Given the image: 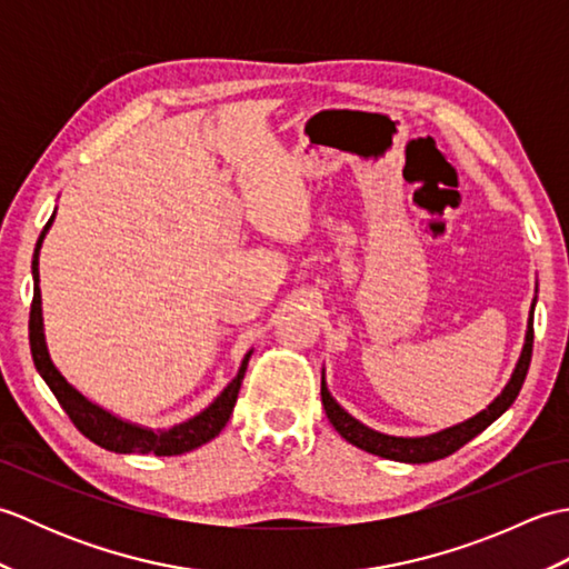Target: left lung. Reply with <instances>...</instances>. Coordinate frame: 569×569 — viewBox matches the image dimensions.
Segmentation results:
<instances>
[{
  "mask_svg": "<svg viewBox=\"0 0 569 569\" xmlns=\"http://www.w3.org/2000/svg\"><path fill=\"white\" fill-rule=\"evenodd\" d=\"M533 310H536V298H533V306H530L528 330H526V342L521 349V357H518V365L511 373L509 383H506L503 391L475 418L459 422V426L445 428L440 432L426 435V438H396V435H383V432L367 428L365 422H359L357 418L349 416L347 410L335 401L328 391V383H325V371H322L320 396H322L325 413H328L332 428L340 432L347 442L359 447V450L379 455L383 459H396V462L422 465V462H435V459H442L447 455L457 452L459 447L467 445L471 438H477L481 430H487L491 422L503 413V410H509V406L516 401L518 391H521L528 367H530V355H533Z\"/></svg>",
  "mask_w": 569,
  "mask_h": 569,
  "instance_id": "left-lung-1",
  "label": "left lung"
}]
</instances>
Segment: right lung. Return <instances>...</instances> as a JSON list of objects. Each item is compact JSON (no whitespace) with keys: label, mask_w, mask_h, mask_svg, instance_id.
Wrapping results in <instances>:
<instances>
[{"label":"right lung","mask_w":569,"mask_h":569,"mask_svg":"<svg viewBox=\"0 0 569 569\" xmlns=\"http://www.w3.org/2000/svg\"><path fill=\"white\" fill-rule=\"evenodd\" d=\"M53 217H56V212L51 214V220L46 222L39 241H36V251H33V261H31L33 300H31V316H29V342H31V357H33L36 371L41 373V379L48 383V389L53 391L58 403L63 406L68 418L76 422V428L84 435V438L92 440L94 445L104 447V450L119 452V455L153 452L156 457H173V455H183V452L196 450V447L217 438L220 430L227 426L229 416H232L237 396H239V386H241V379H244L251 352H247L244 359H241L237 377L224 386V391L217 396L214 401L202 410V413L192 416L186 422H178V426L168 428V430L141 428V426H137V422H129V420L112 416L110 410H104L98 403L88 401V398H84L76 389V386H70L63 373L56 369L53 359H51V355H48V347H46L43 316H41V288H39V251H41L48 227L53 224Z\"/></svg>","instance_id":"add662e5"}]
</instances>
